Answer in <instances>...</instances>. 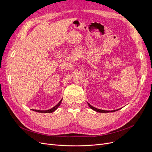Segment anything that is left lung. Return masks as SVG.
I'll return each mask as SVG.
<instances>
[{"label":"left lung","mask_w":152,"mask_h":152,"mask_svg":"<svg viewBox=\"0 0 152 152\" xmlns=\"http://www.w3.org/2000/svg\"><path fill=\"white\" fill-rule=\"evenodd\" d=\"M87 104H88L89 107L92 109L94 110V111L97 112H99V113H109V112H116V111H118V110H119L121 108H118V109H117V110H101V109H98V108H96L94 107H93V106H91L89 103H87Z\"/></svg>","instance_id":"obj_1"}]
</instances>
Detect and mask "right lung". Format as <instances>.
Instances as JSON below:
<instances>
[{"mask_svg": "<svg viewBox=\"0 0 152 152\" xmlns=\"http://www.w3.org/2000/svg\"><path fill=\"white\" fill-rule=\"evenodd\" d=\"M62 99L60 101H59V102L56 106H54L53 108H50V109H49V110H34L33 109L32 110H33V111H34V112H39V113H52V112H54L55 110H56L59 107V105H60L61 103Z\"/></svg>", "mask_w": 152, "mask_h": 152, "instance_id": "add662e5", "label": "right lung"}]
</instances>
